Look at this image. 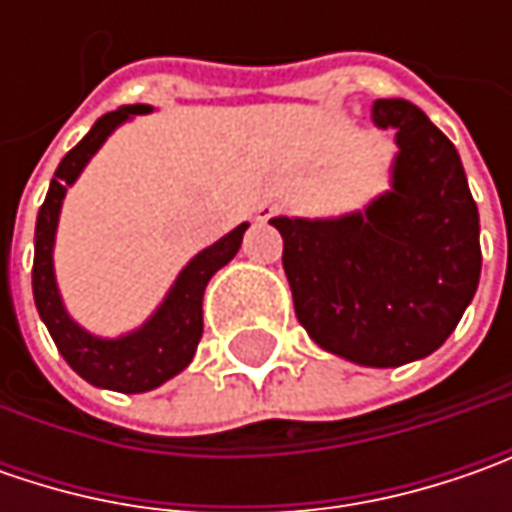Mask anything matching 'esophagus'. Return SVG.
I'll list each match as a JSON object with an SVG mask.
<instances>
[{
    "instance_id": "1",
    "label": "esophagus",
    "mask_w": 512,
    "mask_h": 512,
    "mask_svg": "<svg viewBox=\"0 0 512 512\" xmlns=\"http://www.w3.org/2000/svg\"><path fill=\"white\" fill-rule=\"evenodd\" d=\"M276 213H279V207L259 205V207H256V222H267V219H273Z\"/></svg>"
}]
</instances>
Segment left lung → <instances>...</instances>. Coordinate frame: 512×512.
Masks as SVG:
<instances>
[{"label":"left lung","instance_id":"left-lung-1","mask_svg":"<svg viewBox=\"0 0 512 512\" xmlns=\"http://www.w3.org/2000/svg\"><path fill=\"white\" fill-rule=\"evenodd\" d=\"M396 130L390 190L333 219L276 216L296 319L322 350L399 367L439 350L482 276L479 207L459 150L407 99H376Z\"/></svg>","mask_w":512,"mask_h":512}]
</instances>
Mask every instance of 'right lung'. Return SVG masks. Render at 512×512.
<instances>
[{"label": "right lung", "instance_id": "obj_1", "mask_svg": "<svg viewBox=\"0 0 512 512\" xmlns=\"http://www.w3.org/2000/svg\"><path fill=\"white\" fill-rule=\"evenodd\" d=\"M150 105H122V108L105 113L88 136L65 153L59 162L56 176L50 179L45 205L39 207L36 216V236H33V302L48 327L50 339L56 342L65 362L93 387L116 390V393H148L159 384L182 373L193 362L196 344L202 339V296L207 282L216 270L239 253L247 222L233 227L219 242H213L205 250H199L187 262L176 282L165 293L162 305L148 316L145 325H139L130 333H122L116 339L96 336L79 325L68 313L62 302V293L56 285L53 270V245H56V227L59 213L68 187L79 179L96 150L108 142V136L119 125L130 122L133 116L150 113Z\"/></svg>", "mask_w": 512, "mask_h": 512}]
</instances>
